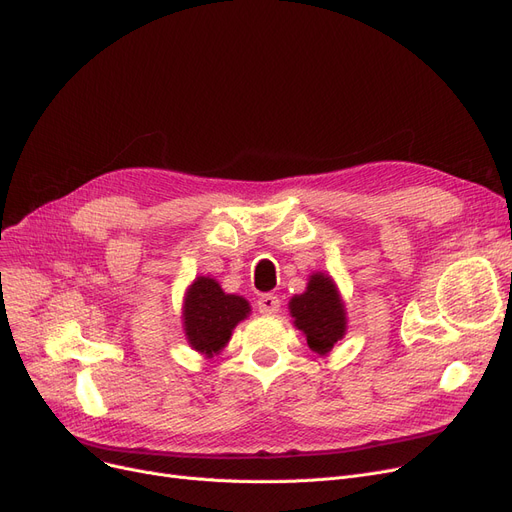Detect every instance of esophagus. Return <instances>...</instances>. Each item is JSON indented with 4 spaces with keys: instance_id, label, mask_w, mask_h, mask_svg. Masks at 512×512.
<instances>
[{
    "instance_id": "esophagus-1",
    "label": "esophagus",
    "mask_w": 512,
    "mask_h": 512,
    "mask_svg": "<svg viewBox=\"0 0 512 512\" xmlns=\"http://www.w3.org/2000/svg\"><path fill=\"white\" fill-rule=\"evenodd\" d=\"M257 308L261 314H276L280 310V299L272 293H266L257 299Z\"/></svg>"
}]
</instances>
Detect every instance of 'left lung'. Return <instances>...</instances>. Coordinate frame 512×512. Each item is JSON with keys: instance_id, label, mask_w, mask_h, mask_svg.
<instances>
[{"instance_id": "1", "label": "left lung", "mask_w": 512, "mask_h": 512, "mask_svg": "<svg viewBox=\"0 0 512 512\" xmlns=\"http://www.w3.org/2000/svg\"><path fill=\"white\" fill-rule=\"evenodd\" d=\"M289 312L295 327L306 335L308 346L327 354L346 335V308L331 276L316 272L310 276L308 287L289 301Z\"/></svg>"}]
</instances>
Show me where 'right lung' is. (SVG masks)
I'll list each match as a JSON object with an SVG mask.
<instances>
[{"mask_svg": "<svg viewBox=\"0 0 512 512\" xmlns=\"http://www.w3.org/2000/svg\"><path fill=\"white\" fill-rule=\"evenodd\" d=\"M249 312L251 306L244 297L223 293L215 278L198 276L183 304V331L189 346L206 356L219 354Z\"/></svg>", "mask_w": 512, "mask_h": 512, "instance_id": "add662e5", "label": "right lung"}]
</instances>
